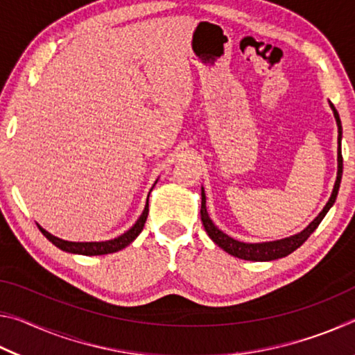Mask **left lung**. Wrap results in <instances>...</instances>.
<instances>
[{"instance_id":"obj_1","label":"left lung","mask_w":355,"mask_h":355,"mask_svg":"<svg viewBox=\"0 0 355 355\" xmlns=\"http://www.w3.org/2000/svg\"><path fill=\"white\" fill-rule=\"evenodd\" d=\"M329 105H330V110L334 112L336 127H338V148H336V163H338V171H336V180H335L332 194H330L327 203L321 209V213L318 214L302 232H299L296 235H291L288 238L275 239V241H264V243L238 241V239L228 236L227 233L219 230L218 225H214V222L211 220V218H209V214L207 211L205 189H203L202 186V207H200L202 224L205 227V232L208 233V236L213 239V243L218 244L220 249H224L227 254L241 258V260H249V261H271V260H277V258H284L286 255H290L291 252H294L307 241V238L316 230V227L320 225V222L324 219V216H326L329 209L332 208L336 199V194H338V189H340L341 175H343V156H341V136H343V128H341V120L338 116V111L335 110V106L330 103V101Z\"/></svg>"}]
</instances>
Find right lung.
Here are the masks:
<instances>
[{
    "instance_id": "obj_1",
    "label": "right lung",
    "mask_w": 355,
    "mask_h": 355,
    "mask_svg": "<svg viewBox=\"0 0 355 355\" xmlns=\"http://www.w3.org/2000/svg\"><path fill=\"white\" fill-rule=\"evenodd\" d=\"M158 182V180H156ZM155 182V184H156ZM153 184V186H155ZM152 186V189H153ZM147 214H148V199L146 207H144V211L139 216V219L135 222L133 227H130L127 232L122 233V235L114 238V239H107V241H67V239H61L55 235H51L50 232H46L45 228H42L39 224V230L44 233V236L48 239V241L53 243L58 249H61L64 252H69V254H78V255H106V254H112V252H119L127 248L128 244H131L135 239L139 236V233L142 232L144 224L147 220Z\"/></svg>"
}]
</instances>
